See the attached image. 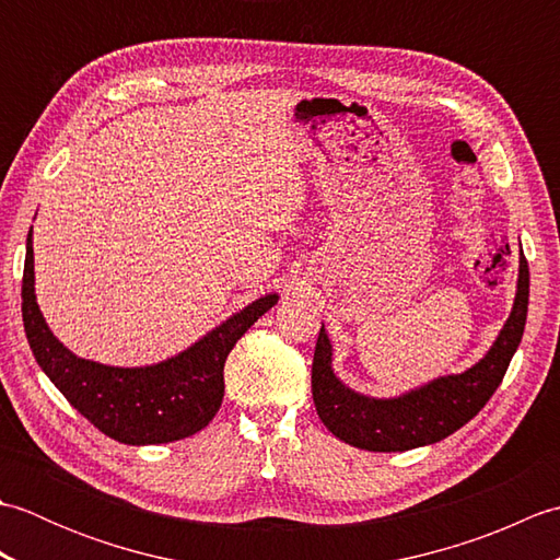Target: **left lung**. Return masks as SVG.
Returning a JSON list of instances; mask_svg holds the SVG:
<instances>
[{
	"label": "left lung",
	"instance_id": "left-lung-1",
	"mask_svg": "<svg viewBox=\"0 0 560 560\" xmlns=\"http://www.w3.org/2000/svg\"><path fill=\"white\" fill-rule=\"evenodd\" d=\"M529 303V267L522 255L513 313L491 351L462 375L440 377L399 399H371L343 387L331 373V343L319 329L313 359L317 416L343 443L371 452H404L452 435L477 416L503 383L522 341Z\"/></svg>",
	"mask_w": 560,
	"mask_h": 560
}]
</instances>
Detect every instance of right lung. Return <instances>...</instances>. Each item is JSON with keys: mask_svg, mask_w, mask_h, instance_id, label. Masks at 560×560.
<instances>
[{"mask_svg": "<svg viewBox=\"0 0 560 560\" xmlns=\"http://www.w3.org/2000/svg\"><path fill=\"white\" fill-rule=\"evenodd\" d=\"M277 303L247 305L175 359L149 368H110L77 359L47 329L33 293V245L26 241L21 281L23 327L35 361L65 399L101 433L125 445H159L195 435L223 401V365L235 341Z\"/></svg>", "mask_w": 560, "mask_h": 560, "instance_id": "obj_1", "label": "right lung"}]
</instances>
